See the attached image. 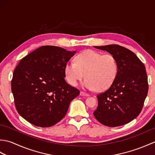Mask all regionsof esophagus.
<instances>
[{
  "label": "esophagus",
  "instance_id": "esophagus-1",
  "mask_svg": "<svg viewBox=\"0 0 155 155\" xmlns=\"http://www.w3.org/2000/svg\"><path fill=\"white\" fill-rule=\"evenodd\" d=\"M80 95H81V96H85V97H88V96H89V94L86 93H84V92H83V91L81 92Z\"/></svg>",
  "mask_w": 155,
  "mask_h": 155
}]
</instances>
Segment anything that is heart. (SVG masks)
I'll return each mask as SVG.
<instances>
[{
    "label": "heart",
    "mask_w": 155,
    "mask_h": 155,
    "mask_svg": "<svg viewBox=\"0 0 155 155\" xmlns=\"http://www.w3.org/2000/svg\"><path fill=\"white\" fill-rule=\"evenodd\" d=\"M117 71V62L113 55L102 54L90 49L78 54L75 62H68L64 70L66 79L72 86H77L85 75L84 88L97 91L108 89L113 83Z\"/></svg>",
    "instance_id": "heart-1"
}]
</instances>
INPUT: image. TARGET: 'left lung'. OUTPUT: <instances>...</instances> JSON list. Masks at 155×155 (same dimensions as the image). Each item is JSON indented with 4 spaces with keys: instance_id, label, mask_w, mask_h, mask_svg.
<instances>
[{
    "instance_id": "8db88e82",
    "label": "left lung",
    "mask_w": 155,
    "mask_h": 155,
    "mask_svg": "<svg viewBox=\"0 0 155 155\" xmlns=\"http://www.w3.org/2000/svg\"><path fill=\"white\" fill-rule=\"evenodd\" d=\"M94 47L113 55L118 64L113 83L97 95L98 107L94 116L105 126H121L137 118L142 110L149 90L145 67L133 52L121 46Z\"/></svg>"
}]
</instances>
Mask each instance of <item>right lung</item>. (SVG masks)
Masks as SVG:
<instances>
[{
    "mask_svg": "<svg viewBox=\"0 0 155 155\" xmlns=\"http://www.w3.org/2000/svg\"><path fill=\"white\" fill-rule=\"evenodd\" d=\"M76 51L42 46L22 58L13 72L11 90L18 114L40 127L61 120L80 91L64 80V66Z\"/></svg>",
    "mask_w": 155,
    "mask_h": 155,
    "instance_id": "obj_1",
    "label": "right lung"
}]
</instances>
